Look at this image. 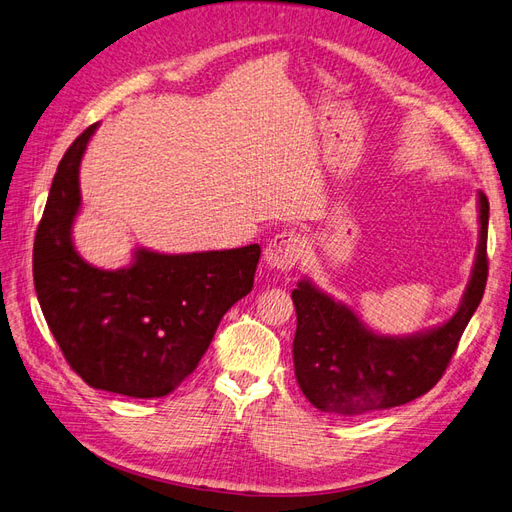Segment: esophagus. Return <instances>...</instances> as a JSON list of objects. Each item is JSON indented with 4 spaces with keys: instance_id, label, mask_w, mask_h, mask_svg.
<instances>
[{
    "instance_id": "1",
    "label": "esophagus",
    "mask_w": 512,
    "mask_h": 512,
    "mask_svg": "<svg viewBox=\"0 0 512 512\" xmlns=\"http://www.w3.org/2000/svg\"><path fill=\"white\" fill-rule=\"evenodd\" d=\"M303 256V239L295 230H284L269 241L265 250V260L271 269L290 271Z\"/></svg>"
}]
</instances>
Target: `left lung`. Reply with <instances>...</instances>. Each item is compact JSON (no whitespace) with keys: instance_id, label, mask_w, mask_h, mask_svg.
<instances>
[{"instance_id":"8db88e82","label":"left lung","mask_w":512,"mask_h":512,"mask_svg":"<svg viewBox=\"0 0 512 512\" xmlns=\"http://www.w3.org/2000/svg\"><path fill=\"white\" fill-rule=\"evenodd\" d=\"M480 241L459 310L444 325L411 336H379L310 280L293 290L295 377L310 403L338 416L390 409L426 394L444 375L485 295L489 200L478 193Z\"/></svg>"}]
</instances>
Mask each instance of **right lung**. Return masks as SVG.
I'll use <instances>...</instances> for the list:
<instances>
[{
    "mask_svg": "<svg viewBox=\"0 0 512 512\" xmlns=\"http://www.w3.org/2000/svg\"><path fill=\"white\" fill-rule=\"evenodd\" d=\"M99 122L66 150L34 239L38 303L66 362L90 388L131 398L174 392L196 370L222 316L254 286L260 245L159 254L92 267L73 245L79 163Z\"/></svg>",
    "mask_w": 512,
    "mask_h": 512,
    "instance_id": "add662e5",
    "label": "right lung"
}]
</instances>
